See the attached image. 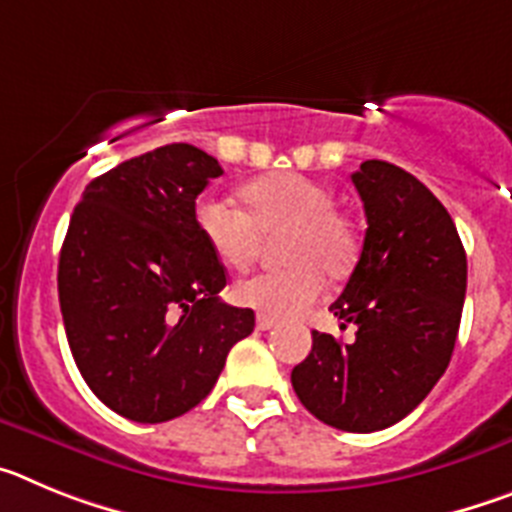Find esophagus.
<instances>
[{
	"label": "esophagus",
	"instance_id": "obj_1",
	"mask_svg": "<svg viewBox=\"0 0 512 512\" xmlns=\"http://www.w3.org/2000/svg\"><path fill=\"white\" fill-rule=\"evenodd\" d=\"M274 325H277V320L274 318H266V315H259V318H256V328L259 330H271Z\"/></svg>",
	"mask_w": 512,
	"mask_h": 512
}]
</instances>
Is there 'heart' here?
Masks as SVG:
<instances>
[{
	"label": "heart",
	"instance_id": "obj_1",
	"mask_svg": "<svg viewBox=\"0 0 512 512\" xmlns=\"http://www.w3.org/2000/svg\"><path fill=\"white\" fill-rule=\"evenodd\" d=\"M243 210L228 200L200 197L197 233L225 269L243 271L259 253L261 235H274L282 269L241 279L233 300L266 318H289L320 295V279L338 282L354 269L359 235L354 220L333 205V189L312 176L282 171L241 189Z\"/></svg>",
	"mask_w": 512,
	"mask_h": 512
}]
</instances>
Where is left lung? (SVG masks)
Returning <instances> with one entry per match:
<instances>
[{"mask_svg": "<svg viewBox=\"0 0 512 512\" xmlns=\"http://www.w3.org/2000/svg\"><path fill=\"white\" fill-rule=\"evenodd\" d=\"M351 182L369 228L330 312L343 328L356 325V341L315 330L292 387L325 425L372 433L413 413L446 372L467 295V253L446 207L405 169L374 158Z\"/></svg>", "mask_w": 512, "mask_h": 512, "instance_id": "8db88e82", "label": "left lung"}]
</instances>
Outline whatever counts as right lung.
<instances>
[{
  "label": "right lung",
  "instance_id": "1",
  "mask_svg": "<svg viewBox=\"0 0 512 512\" xmlns=\"http://www.w3.org/2000/svg\"><path fill=\"white\" fill-rule=\"evenodd\" d=\"M217 158L171 143L87 184L58 261V300L89 390L135 423L200 405L228 351L251 336L248 307L220 300L225 266L194 225Z\"/></svg>",
  "mask_w": 512,
  "mask_h": 512
}]
</instances>
